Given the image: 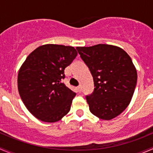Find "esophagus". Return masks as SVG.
Wrapping results in <instances>:
<instances>
[{
    "instance_id": "obj_1",
    "label": "esophagus",
    "mask_w": 153,
    "mask_h": 153,
    "mask_svg": "<svg viewBox=\"0 0 153 153\" xmlns=\"http://www.w3.org/2000/svg\"><path fill=\"white\" fill-rule=\"evenodd\" d=\"M77 90H78V92L80 93V92H81V86H78V87H77Z\"/></svg>"
}]
</instances>
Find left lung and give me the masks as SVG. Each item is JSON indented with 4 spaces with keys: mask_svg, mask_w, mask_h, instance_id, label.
Segmentation results:
<instances>
[{
    "mask_svg": "<svg viewBox=\"0 0 153 153\" xmlns=\"http://www.w3.org/2000/svg\"><path fill=\"white\" fill-rule=\"evenodd\" d=\"M93 77L94 91L86 96L89 110L100 119L115 118L130 103L137 83V71L129 55L109 44L76 47Z\"/></svg>",
    "mask_w": 153,
    "mask_h": 153,
    "instance_id": "left-lung-1",
    "label": "left lung"
}]
</instances>
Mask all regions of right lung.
<instances>
[{
    "mask_svg": "<svg viewBox=\"0 0 153 153\" xmlns=\"http://www.w3.org/2000/svg\"><path fill=\"white\" fill-rule=\"evenodd\" d=\"M77 54L73 47L45 44L31 52L20 68V96L29 112L41 121L56 122L70 110L76 94L62 79Z\"/></svg>",
    "mask_w": 153,
    "mask_h": 153,
    "instance_id": "obj_1",
    "label": "right lung"
}]
</instances>
